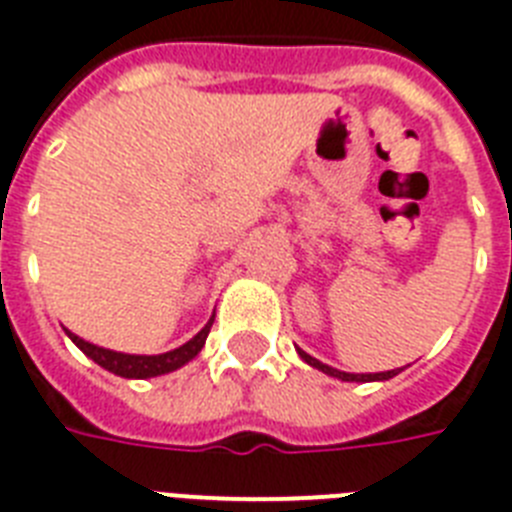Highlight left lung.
<instances>
[{
    "mask_svg": "<svg viewBox=\"0 0 512 512\" xmlns=\"http://www.w3.org/2000/svg\"><path fill=\"white\" fill-rule=\"evenodd\" d=\"M298 354H301V359H304V362H309V365H312V367H317V370L327 372V375H333V378H341V380H362V383H367V380H388V378H394L396 372H399V370H388V372H367V375H354V372H341V370H333V367L322 365L320 359L309 357V354H306V351H301V349H298Z\"/></svg>",
    "mask_w": 512,
    "mask_h": 512,
    "instance_id": "left-lung-1",
    "label": "left lung"
}]
</instances>
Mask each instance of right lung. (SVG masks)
Here are the masks:
<instances>
[{
    "label": "right lung",
    "instance_id": "obj_1",
    "mask_svg": "<svg viewBox=\"0 0 512 512\" xmlns=\"http://www.w3.org/2000/svg\"><path fill=\"white\" fill-rule=\"evenodd\" d=\"M211 325H214V317H211L208 325L203 327L195 338H190L185 346H179V349L174 351H166V354H155V357H137V354H121V351L100 349V346L87 343L84 338H79V335H68H71V341L76 343L89 359H94V362L100 367H105V370L116 372L121 378H155V375H166V372L187 365L192 357H198V351L203 349V343H206L208 333H211Z\"/></svg>",
    "mask_w": 512,
    "mask_h": 512
}]
</instances>
